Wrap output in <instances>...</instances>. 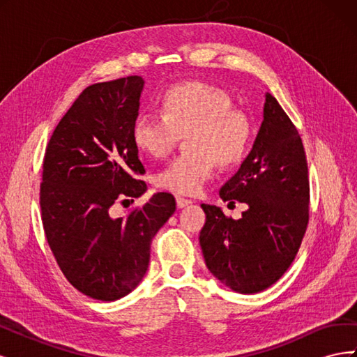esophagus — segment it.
<instances>
[{
  "instance_id": "esophagus-1",
  "label": "esophagus",
  "mask_w": 357,
  "mask_h": 357,
  "mask_svg": "<svg viewBox=\"0 0 357 357\" xmlns=\"http://www.w3.org/2000/svg\"><path fill=\"white\" fill-rule=\"evenodd\" d=\"M176 202H177V208H185V207H188V205H190V204H192V201H190V199L180 198V197H177V198H176Z\"/></svg>"
}]
</instances>
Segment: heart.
<instances>
[{"instance_id": "b5f03b06", "label": "heart", "mask_w": 357, "mask_h": 357, "mask_svg": "<svg viewBox=\"0 0 357 357\" xmlns=\"http://www.w3.org/2000/svg\"><path fill=\"white\" fill-rule=\"evenodd\" d=\"M160 116L139 114L131 129L138 152L150 158L168 155L177 138L185 153L172 159L156 176L162 189L193 195L210 178L215 162L222 168L238 165L252 143V123L234 109L228 92L202 82L171 86L158 98Z\"/></svg>"}]
</instances>
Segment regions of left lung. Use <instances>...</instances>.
<instances>
[{
  "label": "left lung",
  "mask_w": 357,
  "mask_h": 357,
  "mask_svg": "<svg viewBox=\"0 0 357 357\" xmlns=\"http://www.w3.org/2000/svg\"><path fill=\"white\" fill-rule=\"evenodd\" d=\"M223 201L247 204L243 218L201 204L199 244L210 273L238 294H257L282 277L308 225L310 181L298 129L271 93L252 152L220 189Z\"/></svg>",
  "instance_id": "left-lung-1"
}]
</instances>
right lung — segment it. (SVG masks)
Instances as JSON below:
<instances>
[{"instance_id":"right-lung-1","label":"right lung","mask_w":357,"mask_h":357,"mask_svg":"<svg viewBox=\"0 0 357 357\" xmlns=\"http://www.w3.org/2000/svg\"><path fill=\"white\" fill-rule=\"evenodd\" d=\"M144 80L129 75L86 88L61 119L46 147L40 186L41 220L62 274L83 295L121 299L142 282L150 244L176 211L159 192L128 218L114 219L117 201L142 197L146 169L131 129Z\"/></svg>"}]
</instances>
